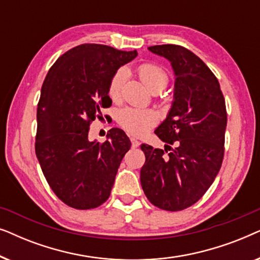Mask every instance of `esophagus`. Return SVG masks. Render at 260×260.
Wrapping results in <instances>:
<instances>
[{"instance_id": "esophagus-1", "label": "esophagus", "mask_w": 260, "mask_h": 260, "mask_svg": "<svg viewBox=\"0 0 260 260\" xmlns=\"http://www.w3.org/2000/svg\"><path fill=\"white\" fill-rule=\"evenodd\" d=\"M131 141V145H133V148H137L138 145H140V142H138L136 138H130Z\"/></svg>"}]
</instances>
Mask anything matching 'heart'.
I'll return each instance as SVG.
<instances>
[{
  "label": "heart",
  "mask_w": 260,
  "mask_h": 260,
  "mask_svg": "<svg viewBox=\"0 0 260 260\" xmlns=\"http://www.w3.org/2000/svg\"><path fill=\"white\" fill-rule=\"evenodd\" d=\"M137 72L144 86L151 92H161L169 83L168 73L155 63H143L138 67ZM124 80H125L124 70H118L112 76L108 87V94L112 101H117L120 97ZM117 122L129 134L142 136L154 125L156 117L148 110L124 108L117 115Z\"/></svg>",
  "instance_id": "1"
}]
</instances>
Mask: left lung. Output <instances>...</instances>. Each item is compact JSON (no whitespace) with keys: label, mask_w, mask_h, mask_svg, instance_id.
Instances as JSON below:
<instances>
[{"label":"left lung","mask_w":260,"mask_h":260,"mask_svg":"<svg viewBox=\"0 0 260 260\" xmlns=\"http://www.w3.org/2000/svg\"><path fill=\"white\" fill-rule=\"evenodd\" d=\"M149 51L172 62L176 79L172 109L155 130L165 149L141 145V184L152 205L177 212L200 200L218 175L225 152V98L214 73L189 49L157 45Z\"/></svg>","instance_id":"left-lung-1"}]
</instances>
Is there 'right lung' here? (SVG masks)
Here are the masks:
<instances>
[{"mask_svg": "<svg viewBox=\"0 0 260 260\" xmlns=\"http://www.w3.org/2000/svg\"><path fill=\"white\" fill-rule=\"evenodd\" d=\"M137 56L99 44H83L49 69L38 103L35 154L54 194L70 207L91 209L111 193L131 142L112 127L108 141L90 142V124L110 108L109 83L117 70Z\"/></svg>", "mask_w": 260, "mask_h": 260, "instance_id": "add662e5", "label": "right lung"}]
</instances>
